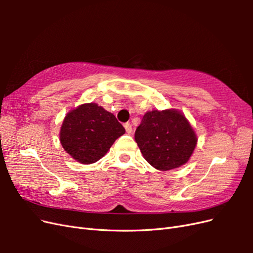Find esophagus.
<instances>
[{
    "instance_id": "34e87169",
    "label": "esophagus",
    "mask_w": 253,
    "mask_h": 253,
    "mask_svg": "<svg viewBox=\"0 0 253 253\" xmlns=\"http://www.w3.org/2000/svg\"><path fill=\"white\" fill-rule=\"evenodd\" d=\"M125 127H126V131L127 134L132 133V125L129 124V122H126V124L125 125Z\"/></svg>"
}]
</instances>
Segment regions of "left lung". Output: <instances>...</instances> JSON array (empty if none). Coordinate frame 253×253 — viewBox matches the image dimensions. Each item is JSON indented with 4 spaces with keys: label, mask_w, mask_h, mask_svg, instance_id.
<instances>
[{
    "label": "left lung",
    "mask_w": 253,
    "mask_h": 253,
    "mask_svg": "<svg viewBox=\"0 0 253 253\" xmlns=\"http://www.w3.org/2000/svg\"><path fill=\"white\" fill-rule=\"evenodd\" d=\"M135 140L147 162L160 171L186 164L195 149L196 135L177 111H152L135 131Z\"/></svg>",
    "instance_id": "obj_1"
}]
</instances>
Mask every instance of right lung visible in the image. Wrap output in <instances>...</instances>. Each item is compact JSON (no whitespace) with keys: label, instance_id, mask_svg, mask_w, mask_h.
I'll return each mask as SVG.
<instances>
[{"label":"right lung","instance_id":"right-lung-1","mask_svg":"<svg viewBox=\"0 0 253 253\" xmlns=\"http://www.w3.org/2000/svg\"><path fill=\"white\" fill-rule=\"evenodd\" d=\"M125 133V127L112 113L95 103H86L66 115L60 140L74 159L81 164H93Z\"/></svg>","mask_w":253,"mask_h":253}]
</instances>
